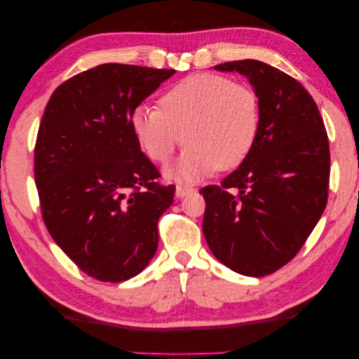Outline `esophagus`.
Listing matches in <instances>:
<instances>
[{
	"instance_id": "obj_1",
	"label": "esophagus",
	"mask_w": 359,
	"mask_h": 359,
	"mask_svg": "<svg viewBox=\"0 0 359 359\" xmlns=\"http://www.w3.org/2000/svg\"><path fill=\"white\" fill-rule=\"evenodd\" d=\"M191 192H194V189L192 187H184V186H176V191H175V196L178 197V198H183V197H186L187 194H191Z\"/></svg>"
}]
</instances>
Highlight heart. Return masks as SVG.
I'll list each match as a JSON object with an SVG mask.
<instances>
[{"label":"heart","instance_id":"heart-1","mask_svg":"<svg viewBox=\"0 0 359 359\" xmlns=\"http://www.w3.org/2000/svg\"><path fill=\"white\" fill-rule=\"evenodd\" d=\"M130 124L152 162L167 163L183 141L189 144L167 175L192 181L216 168H237L248 157L259 133L261 104L250 87L226 76L201 73L170 87L161 108H135Z\"/></svg>","mask_w":359,"mask_h":359}]
</instances>
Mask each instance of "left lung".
Instances as JSON below:
<instances>
[{"instance_id":"obj_1","label":"left lung","mask_w":359,"mask_h":359,"mask_svg":"<svg viewBox=\"0 0 359 359\" xmlns=\"http://www.w3.org/2000/svg\"><path fill=\"white\" fill-rule=\"evenodd\" d=\"M248 78L261 104L256 143L221 186L203 194V235L216 259L246 277H264L290 262L327 203L329 143L312 95L259 60L216 65Z\"/></svg>"}]
</instances>
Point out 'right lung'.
<instances>
[{"label":"right lung","mask_w":359,"mask_h":359,"mask_svg":"<svg viewBox=\"0 0 359 359\" xmlns=\"http://www.w3.org/2000/svg\"><path fill=\"white\" fill-rule=\"evenodd\" d=\"M175 69L104 63L52 93L34 146L44 224L82 272L119 283L157 251V221L175 186L140 149L132 113Z\"/></svg>","instance_id":"add662e5"}]
</instances>
